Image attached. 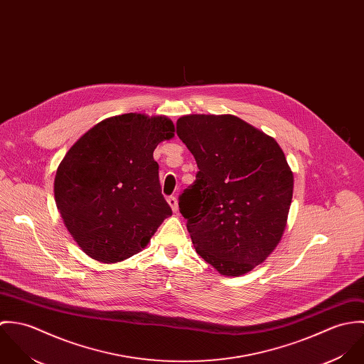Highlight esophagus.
I'll use <instances>...</instances> for the list:
<instances>
[{
  "label": "esophagus",
  "mask_w": 364,
  "mask_h": 364,
  "mask_svg": "<svg viewBox=\"0 0 364 364\" xmlns=\"http://www.w3.org/2000/svg\"><path fill=\"white\" fill-rule=\"evenodd\" d=\"M166 202H168V205L171 206L173 213H176V211H178V200H176V198H175V196H169V198L166 199Z\"/></svg>",
  "instance_id": "esophagus-1"
}]
</instances>
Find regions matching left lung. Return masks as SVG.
I'll return each mask as SVG.
<instances>
[{"instance_id":"obj_1","label":"left lung","mask_w":364,"mask_h":364,"mask_svg":"<svg viewBox=\"0 0 364 364\" xmlns=\"http://www.w3.org/2000/svg\"><path fill=\"white\" fill-rule=\"evenodd\" d=\"M176 134L198 164L179 211L196 252L221 274L240 276L279 244L293 173L274 139L232 114H189Z\"/></svg>"}]
</instances>
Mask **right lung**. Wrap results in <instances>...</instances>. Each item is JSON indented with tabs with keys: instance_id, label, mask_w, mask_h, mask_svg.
Segmentation results:
<instances>
[{
	"instance_id": "right-lung-1",
	"label": "right lung",
	"mask_w": 364,
	"mask_h": 364,
	"mask_svg": "<svg viewBox=\"0 0 364 364\" xmlns=\"http://www.w3.org/2000/svg\"><path fill=\"white\" fill-rule=\"evenodd\" d=\"M172 137L169 119L126 113L94 126L63 158L55 205L88 257L114 263L136 255L172 214L153 156Z\"/></svg>"
}]
</instances>
